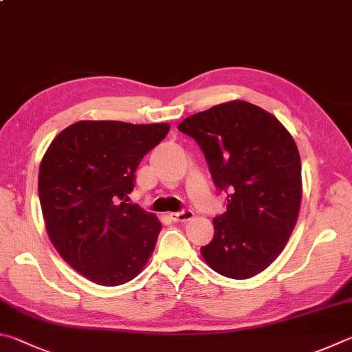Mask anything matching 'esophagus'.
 Here are the masks:
<instances>
[{"label": "esophagus", "instance_id": "obj_1", "mask_svg": "<svg viewBox=\"0 0 352 352\" xmlns=\"http://www.w3.org/2000/svg\"><path fill=\"white\" fill-rule=\"evenodd\" d=\"M169 219L172 221H188L190 219H194V212L190 209H183L180 212H170L169 214Z\"/></svg>", "mask_w": 352, "mask_h": 352}]
</instances>
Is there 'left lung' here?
I'll list each match as a JSON object with an SVG mask.
<instances>
[{
  "mask_svg": "<svg viewBox=\"0 0 352 352\" xmlns=\"http://www.w3.org/2000/svg\"><path fill=\"white\" fill-rule=\"evenodd\" d=\"M178 131L206 158L226 212L214 219V239L200 251L215 272L249 278L283 251L302 201V163L296 142L258 106L231 101L184 118Z\"/></svg>",
  "mask_w": 352,
  "mask_h": 352,
  "instance_id": "8db88e82",
  "label": "left lung"
}]
</instances>
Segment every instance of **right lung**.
I'll use <instances>...</instances> for the list:
<instances>
[{"label":"right lung","mask_w":352,"mask_h":352,"mask_svg":"<svg viewBox=\"0 0 352 352\" xmlns=\"http://www.w3.org/2000/svg\"><path fill=\"white\" fill-rule=\"evenodd\" d=\"M168 132L166 123L78 121L44 154L38 194L49 239L91 282H129L154 252L162 223L126 201L142 158Z\"/></svg>","instance_id":"add662e5"}]
</instances>
